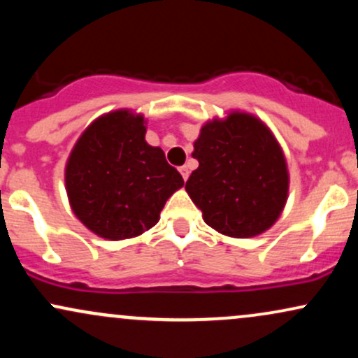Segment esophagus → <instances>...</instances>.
Wrapping results in <instances>:
<instances>
[{"label": "esophagus", "instance_id": "1", "mask_svg": "<svg viewBox=\"0 0 358 358\" xmlns=\"http://www.w3.org/2000/svg\"><path fill=\"white\" fill-rule=\"evenodd\" d=\"M178 170H180V173H182V176H183L185 182H187V180H188V175H190V171H188V168H187V166H180Z\"/></svg>", "mask_w": 358, "mask_h": 358}]
</instances>
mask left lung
<instances>
[{
    "instance_id": "8db88e82",
    "label": "left lung",
    "mask_w": 358,
    "mask_h": 358,
    "mask_svg": "<svg viewBox=\"0 0 358 358\" xmlns=\"http://www.w3.org/2000/svg\"><path fill=\"white\" fill-rule=\"evenodd\" d=\"M185 190L205 224L237 239L266 232L281 215L289 175L281 146L269 127L248 113H231L200 129Z\"/></svg>"
}]
</instances>
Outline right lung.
Returning <instances> with one entry per match:
<instances>
[{
  "label": "right lung",
  "mask_w": 358,
  "mask_h": 358,
  "mask_svg": "<svg viewBox=\"0 0 358 358\" xmlns=\"http://www.w3.org/2000/svg\"><path fill=\"white\" fill-rule=\"evenodd\" d=\"M146 122L127 109L104 114L82 133L65 166L76 217L109 241L136 237L159 220L182 175L162 148L146 143Z\"/></svg>",
  "instance_id": "1"
}]
</instances>
